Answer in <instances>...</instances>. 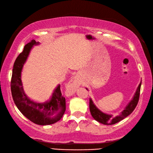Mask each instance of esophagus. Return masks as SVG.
<instances>
[{
  "label": "esophagus",
  "mask_w": 153,
  "mask_h": 153,
  "mask_svg": "<svg viewBox=\"0 0 153 153\" xmlns=\"http://www.w3.org/2000/svg\"><path fill=\"white\" fill-rule=\"evenodd\" d=\"M80 81L78 79V77L75 76L73 77L69 80V83L66 86V93L68 95H71L75 92L76 88L80 85Z\"/></svg>",
  "instance_id": "esophagus-1"
}]
</instances>
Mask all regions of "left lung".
Returning a JSON list of instances; mask_svg holds the SVG:
<instances>
[{
  "mask_svg": "<svg viewBox=\"0 0 153 153\" xmlns=\"http://www.w3.org/2000/svg\"><path fill=\"white\" fill-rule=\"evenodd\" d=\"M141 84L142 82H140L139 85L137 87V89L132 100H131L130 102L127 105L126 108H124V110H123V112H121V113L117 115V116H114L113 115L107 114L102 112L100 110L96 107V105L94 104L93 101L90 98L89 109L92 117L96 121L105 125H112L122 121L125 117H126L129 115H130L137 106L140 97Z\"/></svg>",
  "mask_w": 153,
  "mask_h": 153,
  "instance_id": "8db88e82",
  "label": "left lung"
}]
</instances>
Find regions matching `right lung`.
<instances>
[{"instance_id": "right-lung-1", "label": "right lung", "mask_w": 153, "mask_h": 153, "mask_svg": "<svg viewBox=\"0 0 153 153\" xmlns=\"http://www.w3.org/2000/svg\"><path fill=\"white\" fill-rule=\"evenodd\" d=\"M34 39L27 43L14 63L11 81L13 99L21 113L30 121L39 125H49L61 119L66 111V100L62 95L61 85H58L52 98L43 103L30 100L25 94L21 80V73L24 64L34 45H38Z\"/></svg>"}]
</instances>
